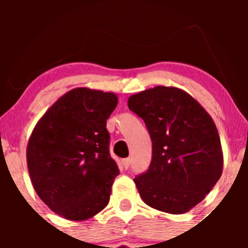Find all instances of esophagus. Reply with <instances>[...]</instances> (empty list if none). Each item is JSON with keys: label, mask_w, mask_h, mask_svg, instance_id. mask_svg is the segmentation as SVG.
Instances as JSON below:
<instances>
[{"label": "esophagus", "mask_w": 248, "mask_h": 248, "mask_svg": "<svg viewBox=\"0 0 248 248\" xmlns=\"http://www.w3.org/2000/svg\"><path fill=\"white\" fill-rule=\"evenodd\" d=\"M122 166L124 167V169H128L129 166H131V158L122 159Z\"/></svg>", "instance_id": "obj_1"}]
</instances>
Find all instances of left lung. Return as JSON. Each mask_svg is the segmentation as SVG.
<instances>
[{"mask_svg": "<svg viewBox=\"0 0 248 248\" xmlns=\"http://www.w3.org/2000/svg\"><path fill=\"white\" fill-rule=\"evenodd\" d=\"M128 108L144 120L152 161L134 179L145 204L185 214L205 198L223 169V152L214 120L193 97L172 86L132 94Z\"/></svg>", "mask_w": 248, "mask_h": 248, "instance_id": "obj_1", "label": "left lung"}]
</instances>
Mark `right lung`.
<instances>
[{"label": "right lung", "mask_w": 248, "mask_h": 248, "mask_svg": "<svg viewBox=\"0 0 248 248\" xmlns=\"http://www.w3.org/2000/svg\"><path fill=\"white\" fill-rule=\"evenodd\" d=\"M117 96L77 87L39 119L26 149L27 169L39 198L69 221H85L108 205L119 168L109 152L107 120Z\"/></svg>", "instance_id": "add662e5"}]
</instances>
